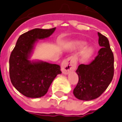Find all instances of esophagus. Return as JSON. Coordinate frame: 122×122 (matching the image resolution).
Here are the masks:
<instances>
[{
  "mask_svg": "<svg viewBox=\"0 0 122 122\" xmlns=\"http://www.w3.org/2000/svg\"><path fill=\"white\" fill-rule=\"evenodd\" d=\"M76 61L73 57H69L64 60L61 64V70L64 74H68L71 71H73L76 69Z\"/></svg>",
  "mask_w": 122,
  "mask_h": 122,
  "instance_id": "obj_1",
  "label": "esophagus"
}]
</instances>
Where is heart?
Returning <instances> with one entry per match:
<instances>
[{
  "mask_svg": "<svg viewBox=\"0 0 122 122\" xmlns=\"http://www.w3.org/2000/svg\"><path fill=\"white\" fill-rule=\"evenodd\" d=\"M86 42L85 41H77L74 42L73 46H74V48H76V49L81 50V49L84 48L86 46ZM94 53H95L94 47L91 46H86L85 48L82 50V53H81L82 59L85 60L90 59L93 56Z\"/></svg>",
  "mask_w": 122,
  "mask_h": 122,
  "instance_id": "heart-1",
  "label": "heart"
}]
</instances>
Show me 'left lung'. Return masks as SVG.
<instances>
[{
    "mask_svg": "<svg viewBox=\"0 0 122 122\" xmlns=\"http://www.w3.org/2000/svg\"><path fill=\"white\" fill-rule=\"evenodd\" d=\"M101 49L89 64H80L76 72L78 82L73 94L80 100L90 101L99 97L111 83L114 73V58L108 39L98 32Z\"/></svg>",
    "mask_w": 122,
    "mask_h": 122,
    "instance_id": "left-lung-1",
    "label": "left lung"
}]
</instances>
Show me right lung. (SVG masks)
<instances>
[{"mask_svg":"<svg viewBox=\"0 0 122 122\" xmlns=\"http://www.w3.org/2000/svg\"><path fill=\"white\" fill-rule=\"evenodd\" d=\"M56 27L50 29H33L21 35L9 58L10 81L22 95L30 98L43 97L58 74H61L58 64L30 60L38 40L51 36Z\"/></svg>","mask_w":122,"mask_h":122,"instance_id":"add662e5","label":"right lung"}]
</instances>
